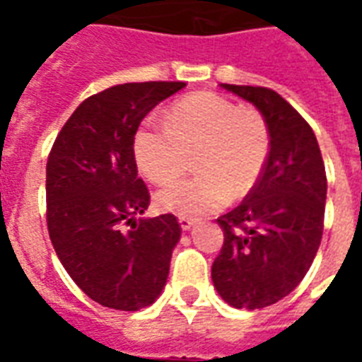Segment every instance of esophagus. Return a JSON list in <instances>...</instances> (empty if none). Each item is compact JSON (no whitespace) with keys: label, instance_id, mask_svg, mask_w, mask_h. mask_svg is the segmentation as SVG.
I'll return each instance as SVG.
<instances>
[{"label":"esophagus","instance_id":"34e87169","mask_svg":"<svg viewBox=\"0 0 362 362\" xmlns=\"http://www.w3.org/2000/svg\"><path fill=\"white\" fill-rule=\"evenodd\" d=\"M178 223H180L182 230H189L194 227V219H189V217H178Z\"/></svg>","mask_w":362,"mask_h":362}]
</instances>
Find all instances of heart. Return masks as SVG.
I'll return each mask as SVG.
<instances>
[{
    "mask_svg": "<svg viewBox=\"0 0 362 362\" xmlns=\"http://www.w3.org/2000/svg\"><path fill=\"white\" fill-rule=\"evenodd\" d=\"M202 174L165 184L155 196L160 211L196 217L217 211L230 196L256 188L269 155V132L256 110H243L217 93H196L170 106L166 122L147 118L134 137L137 168L166 182L196 153Z\"/></svg>",
    "mask_w": 362,
    "mask_h": 362,
    "instance_id": "obj_1",
    "label": "heart"
}]
</instances>
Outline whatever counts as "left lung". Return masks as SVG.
Segmentation results:
<instances>
[{
  "mask_svg": "<svg viewBox=\"0 0 362 362\" xmlns=\"http://www.w3.org/2000/svg\"><path fill=\"white\" fill-rule=\"evenodd\" d=\"M252 103L269 132V155L256 188L221 215L225 243L213 285L235 308H266L303 281L318 252L326 209V168L308 122L266 87L221 85Z\"/></svg>",
  "mask_w": 362,
  "mask_h": 362,
  "instance_id": "1",
  "label": "left lung"
}]
</instances>
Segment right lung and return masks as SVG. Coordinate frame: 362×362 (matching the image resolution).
<instances>
[{"mask_svg": "<svg viewBox=\"0 0 362 362\" xmlns=\"http://www.w3.org/2000/svg\"><path fill=\"white\" fill-rule=\"evenodd\" d=\"M182 81L124 83L83 100L52 145L46 223L62 266L95 303L141 310L163 293L182 228L173 213L145 219L134 137Z\"/></svg>", "mask_w": 362, "mask_h": 362, "instance_id": "obj_1", "label": "right lung"}]
</instances>
